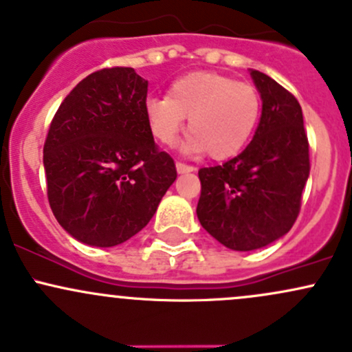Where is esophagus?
<instances>
[{"mask_svg": "<svg viewBox=\"0 0 352 352\" xmlns=\"http://www.w3.org/2000/svg\"><path fill=\"white\" fill-rule=\"evenodd\" d=\"M176 169H177V173H179V175H183V173H191V171H195L193 166L184 164V162H181V161L176 162Z\"/></svg>", "mask_w": 352, "mask_h": 352, "instance_id": "1", "label": "esophagus"}]
</instances>
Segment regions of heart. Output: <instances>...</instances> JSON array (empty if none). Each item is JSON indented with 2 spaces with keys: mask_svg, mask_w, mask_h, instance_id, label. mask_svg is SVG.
I'll list each match as a JSON object with an SVG mask.
<instances>
[{
  "mask_svg": "<svg viewBox=\"0 0 352 352\" xmlns=\"http://www.w3.org/2000/svg\"><path fill=\"white\" fill-rule=\"evenodd\" d=\"M261 117L254 86L217 72H191L177 78L168 96L146 101V118L155 140L173 146L188 118V149L212 159H229L248 146Z\"/></svg>",
  "mask_w": 352,
  "mask_h": 352,
  "instance_id": "heart-1",
  "label": "heart"
}]
</instances>
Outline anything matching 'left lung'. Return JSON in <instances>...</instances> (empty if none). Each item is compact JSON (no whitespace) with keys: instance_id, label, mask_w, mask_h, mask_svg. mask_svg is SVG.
<instances>
[{"instance_id":"1","label":"left lung","mask_w":352,"mask_h":352,"mask_svg":"<svg viewBox=\"0 0 352 352\" xmlns=\"http://www.w3.org/2000/svg\"><path fill=\"white\" fill-rule=\"evenodd\" d=\"M251 76L263 100L251 144L222 166L198 171V220L234 251L261 249L292 229L310 173L298 100L264 72Z\"/></svg>"}]
</instances>
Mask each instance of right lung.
Here are the masks:
<instances>
[{
  "instance_id": "right-lung-1",
  "label": "right lung",
  "mask_w": 352,
  "mask_h": 352,
  "mask_svg": "<svg viewBox=\"0 0 352 352\" xmlns=\"http://www.w3.org/2000/svg\"><path fill=\"white\" fill-rule=\"evenodd\" d=\"M147 81L104 67L76 85L43 144L47 198L74 239L111 248L149 223L177 173L146 118Z\"/></svg>"
}]
</instances>
